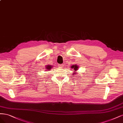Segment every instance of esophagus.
<instances>
[{
	"mask_svg": "<svg viewBox=\"0 0 123 123\" xmlns=\"http://www.w3.org/2000/svg\"><path fill=\"white\" fill-rule=\"evenodd\" d=\"M58 66H59L60 67H63V66H64V65H63V64H59V65H58Z\"/></svg>",
	"mask_w": 123,
	"mask_h": 123,
	"instance_id": "1",
	"label": "esophagus"
}]
</instances>
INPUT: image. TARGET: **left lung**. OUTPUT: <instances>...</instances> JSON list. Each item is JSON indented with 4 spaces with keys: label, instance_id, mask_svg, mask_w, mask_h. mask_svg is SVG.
I'll return each mask as SVG.
<instances>
[{
    "label": "left lung",
    "instance_id": "left-lung-1",
    "mask_svg": "<svg viewBox=\"0 0 123 123\" xmlns=\"http://www.w3.org/2000/svg\"><path fill=\"white\" fill-rule=\"evenodd\" d=\"M71 68H74V70H78V66H77V65H73L72 67H71ZM74 74H75V73H74ZM73 75H74V74H73Z\"/></svg>",
    "mask_w": 123,
    "mask_h": 123
}]
</instances>
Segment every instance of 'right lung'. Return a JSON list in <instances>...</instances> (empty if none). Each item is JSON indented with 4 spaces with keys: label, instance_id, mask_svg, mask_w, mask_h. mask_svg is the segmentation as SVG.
Returning <instances> with one entry per match:
<instances>
[{
    "label": "right lung",
    "instance_id": "1",
    "mask_svg": "<svg viewBox=\"0 0 123 123\" xmlns=\"http://www.w3.org/2000/svg\"><path fill=\"white\" fill-rule=\"evenodd\" d=\"M51 67H52V66L51 65H48L47 66H46V69H47V70H50L51 68Z\"/></svg>",
    "mask_w": 123,
    "mask_h": 123
}]
</instances>
